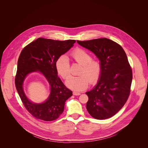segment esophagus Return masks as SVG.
Returning <instances> with one entry per match:
<instances>
[{
	"label": "esophagus",
	"instance_id": "esophagus-1",
	"mask_svg": "<svg viewBox=\"0 0 148 148\" xmlns=\"http://www.w3.org/2000/svg\"><path fill=\"white\" fill-rule=\"evenodd\" d=\"M81 94L80 92H73V95H79Z\"/></svg>",
	"mask_w": 148,
	"mask_h": 148
}]
</instances>
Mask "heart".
Segmentation results:
<instances>
[{
	"label": "heart",
	"instance_id": "heart-1",
	"mask_svg": "<svg viewBox=\"0 0 148 148\" xmlns=\"http://www.w3.org/2000/svg\"><path fill=\"white\" fill-rule=\"evenodd\" d=\"M71 56L81 68L77 77L71 76L66 80L67 86L74 91H80L86 89L90 84L95 83L100 77L102 66L98 60H92L91 55L81 48H77L71 53ZM56 67L58 73L67 78L70 75V64L68 57L65 55L60 56L56 61Z\"/></svg>",
	"mask_w": 148,
	"mask_h": 148
}]
</instances>
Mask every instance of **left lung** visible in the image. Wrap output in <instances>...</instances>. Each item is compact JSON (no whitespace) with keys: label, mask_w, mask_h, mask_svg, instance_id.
Wrapping results in <instances>:
<instances>
[{"label":"left lung","mask_w":148,"mask_h":148,"mask_svg":"<svg viewBox=\"0 0 148 148\" xmlns=\"http://www.w3.org/2000/svg\"><path fill=\"white\" fill-rule=\"evenodd\" d=\"M77 43L94 53L102 66L96 86L86 92L87 110L95 119L110 118L123 107L130 94L132 71L127 56L119 44L107 38Z\"/></svg>","instance_id":"1"}]
</instances>
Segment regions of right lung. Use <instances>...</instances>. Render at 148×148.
<instances>
[{"instance_id":"right-lung-1","label":"right lung","mask_w":148,"mask_h":148,"mask_svg":"<svg viewBox=\"0 0 148 148\" xmlns=\"http://www.w3.org/2000/svg\"><path fill=\"white\" fill-rule=\"evenodd\" d=\"M75 43L74 40L59 41L38 38L21 51L17 61L15 86L25 107L34 117L45 121L57 119L64 111V105L73 95L57 75L56 62L58 58L69 51ZM39 72L51 86L48 99L41 104L30 101L25 96L23 85L30 73Z\"/></svg>"}]
</instances>
